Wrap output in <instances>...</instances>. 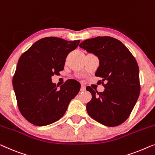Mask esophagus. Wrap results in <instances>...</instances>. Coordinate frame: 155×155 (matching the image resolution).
Masks as SVG:
<instances>
[{
  "mask_svg": "<svg viewBox=\"0 0 155 155\" xmlns=\"http://www.w3.org/2000/svg\"><path fill=\"white\" fill-rule=\"evenodd\" d=\"M85 89H86V88H85V86L84 85H81V89H80V91H84Z\"/></svg>",
  "mask_w": 155,
  "mask_h": 155,
  "instance_id": "esophagus-1",
  "label": "esophagus"
}]
</instances>
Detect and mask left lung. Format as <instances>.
Returning <instances> with one entry per match:
<instances>
[{
  "label": "left lung",
  "mask_w": 155,
  "mask_h": 155,
  "mask_svg": "<svg viewBox=\"0 0 155 155\" xmlns=\"http://www.w3.org/2000/svg\"><path fill=\"white\" fill-rule=\"evenodd\" d=\"M80 48L98 58L99 66L95 75L102 78L98 82L105 87L103 92L87 87L92 96L87 104V113L105 126L122 124L129 117L140 94L136 60L122 42L109 36L85 40Z\"/></svg>",
  "instance_id": "obj_1"
}]
</instances>
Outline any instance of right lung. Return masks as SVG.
I'll use <instances>...</instances> for the list:
<instances>
[{"label": "right lung", "instance_id": "add662e5", "mask_svg": "<svg viewBox=\"0 0 155 155\" xmlns=\"http://www.w3.org/2000/svg\"><path fill=\"white\" fill-rule=\"evenodd\" d=\"M80 42L44 38L20 57L12 84L20 113L31 124L46 126L59 120L79 92L76 80H67L58 89L51 77L64 70L67 56Z\"/></svg>", "mask_w": 155, "mask_h": 155}]
</instances>
